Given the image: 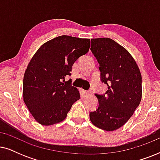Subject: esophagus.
<instances>
[{
    "instance_id": "esophagus-1",
    "label": "esophagus",
    "mask_w": 160,
    "mask_h": 160,
    "mask_svg": "<svg viewBox=\"0 0 160 160\" xmlns=\"http://www.w3.org/2000/svg\"><path fill=\"white\" fill-rule=\"evenodd\" d=\"M84 93L85 94V95H89L90 94V92L89 91H85L84 90Z\"/></svg>"
}]
</instances>
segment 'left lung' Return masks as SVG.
Instances as JSON below:
<instances>
[{
	"label": "left lung",
	"instance_id": "8db88e82",
	"mask_svg": "<svg viewBox=\"0 0 160 160\" xmlns=\"http://www.w3.org/2000/svg\"><path fill=\"white\" fill-rule=\"evenodd\" d=\"M91 50L108 90L104 95L95 94L99 106L89 113V119L95 127L110 132L123 126L139 106L141 71L130 52L111 38H92Z\"/></svg>",
	"mask_w": 160,
	"mask_h": 160
}]
</instances>
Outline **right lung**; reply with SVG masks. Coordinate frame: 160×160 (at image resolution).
I'll return each instance as SVG.
<instances>
[{
    "instance_id": "1",
    "label": "right lung",
    "mask_w": 160,
    "mask_h": 160,
    "mask_svg": "<svg viewBox=\"0 0 160 160\" xmlns=\"http://www.w3.org/2000/svg\"><path fill=\"white\" fill-rule=\"evenodd\" d=\"M90 39L60 36L43 43L32 56L23 78V100L36 122L49 126L63 121L80 93L65 76Z\"/></svg>"
}]
</instances>
